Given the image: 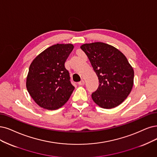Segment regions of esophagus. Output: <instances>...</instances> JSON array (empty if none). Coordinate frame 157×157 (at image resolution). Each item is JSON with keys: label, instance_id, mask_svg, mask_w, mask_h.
<instances>
[{"label": "esophagus", "instance_id": "obj_1", "mask_svg": "<svg viewBox=\"0 0 157 157\" xmlns=\"http://www.w3.org/2000/svg\"><path fill=\"white\" fill-rule=\"evenodd\" d=\"M78 85H85V82H84L83 80H82V81H81V82H78Z\"/></svg>", "mask_w": 157, "mask_h": 157}]
</instances>
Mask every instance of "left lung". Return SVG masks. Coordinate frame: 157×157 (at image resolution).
I'll return each instance as SVG.
<instances>
[{
  "mask_svg": "<svg viewBox=\"0 0 157 157\" xmlns=\"http://www.w3.org/2000/svg\"><path fill=\"white\" fill-rule=\"evenodd\" d=\"M81 48L99 79L92 100L103 109L118 106L130 94L134 79V71L126 57L114 46L101 42L84 44Z\"/></svg>",
  "mask_w": 157,
  "mask_h": 157,
  "instance_id": "obj_1",
  "label": "left lung"
}]
</instances>
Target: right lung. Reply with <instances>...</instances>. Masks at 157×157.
Listing matches in <instances>:
<instances>
[{
    "label": "right lung",
    "mask_w": 157,
    "mask_h": 157,
    "mask_svg": "<svg viewBox=\"0 0 157 157\" xmlns=\"http://www.w3.org/2000/svg\"><path fill=\"white\" fill-rule=\"evenodd\" d=\"M73 48L71 44H54L41 52L31 63L26 88L40 107L57 109L71 97L75 88L65 63Z\"/></svg>",
    "instance_id": "obj_1"
}]
</instances>
